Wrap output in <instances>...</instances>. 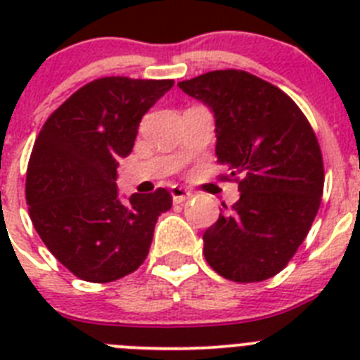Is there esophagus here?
Wrapping results in <instances>:
<instances>
[{"mask_svg":"<svg viewBox=\"0 0 360 360\" xmlns=\"http://www.w3.org/2000/svg\"><path fill=\"white\" fill-rule=\"evenodd\" d=\"M171 195H173L174 203H182V202H186L187 198H191V196H193V193L187 189H184V187L174 186V187H171Z\"/></svg>","mask_w":360,"mask_h":360,"instance_id":"obj_1","label":"esophagus"}]
</instances>
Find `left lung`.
<instances>
[{
	"instance_id": "obj_1",
	"label": "left lung",
	"mask_w": 360,
	"mask_h": 360,
	"mask_svg": "<svg viewBox=\"0 0 360 360\" xmlns=\"http://www.w3.org/2000/svg\"><path fill=\"white\" fill-rule=\"evenodd\" d=\"M178 86L214 111L216 157L238 200L203 232L205 259L225 279L265 281L288 265L321 205L323 153L297 104L243 70H214Z\"/></svg>"
}]
</instances>
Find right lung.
<instances>
[{"instance_id": "right-lung-1", "label": "right lung", "mask_w": 360, "mask_h": 360, "mask_svg": "<svg viewBox=\"0 0 360 360\" xmlns=\"http://www.w3.org/2000/svg\"><path fill=\"white\" fill-rule=\"evenodd\" d=\"M171 79L101 77L70 95L43 124L32 149L25 196L50 252L79 279L110 283L148 257L153 231L173 196L117 195V165L135 144L146 111Z\"/></svg>"}]
</instances>
